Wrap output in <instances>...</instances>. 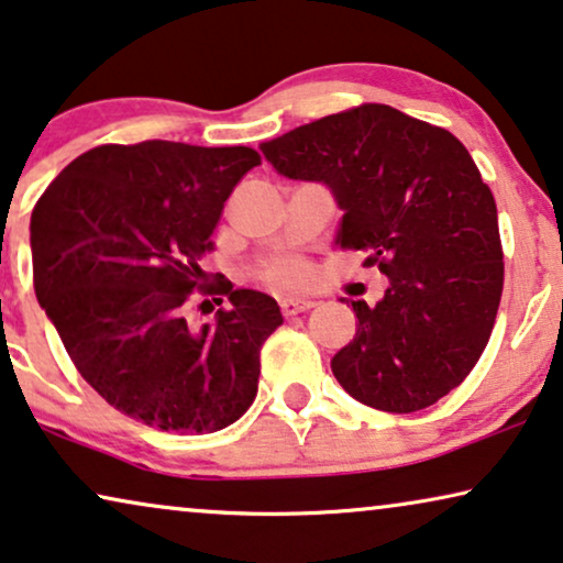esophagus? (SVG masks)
I'll use <instances>...</instances> for the list:
<instances>
[{"mask_svg": "<svg viewBox=\"0 0 563 563\" xmlns=\"http://www.w3.org/2000/svg\"><path fill=\"white\" fill-rule=\"evenodd\" d=\"M311 306H313V301H309V298H283L280 301V309L286 317H296V313L309 311Z\"/></svg>", "mask_w": 563, "mask_h": 563, "instance_id": "esophagus-1", "label": "esophagus"}]
</instances>
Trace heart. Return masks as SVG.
<instances>
[{
	"label": "heart",
	"mask_w": 563,
	"mask_h": 563,
	"mask_svg": "<svg viewBox=\"0 0 563 563\" xmlns=\"http://www.w3.org/2000/svg\"><path fill=\"white\" fill-rule=\"evenodd\" d=\"M265 277L277 288H298L309 280V265L301 260H280L265 269Z\"/></svg>",
	"instance_id": "b5f03b06"
}]
</instances>
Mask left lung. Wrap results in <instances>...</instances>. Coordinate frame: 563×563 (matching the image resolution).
Masks as SVG:
<instances>
[{
  "label": "left lung",
  "instance_id": "left-lung-1",
  "mask_svg": "<svg viewBox=\"0 0 563 563\" xmlns=\"http://www.w3.org/2000/svg\"><path fill=\"white\" fill-rule=\"evenodd\" d=\"M277 175L329 187L336 246L388 277L373 306L352 301L355 336L332 373L365 407L409 415L468 376L497 319V203L451 131L388 104H360L262 144Z\"/></svg>",
  "mask_w": 563,
  "mask_h": 563
}]
</instances>
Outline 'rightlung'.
<instances>
[{"instance_id":"obj_1","label":"right lung","mask_w":563,"mask_h":563,"mask_svg":"<svg viewBox=\"0 0 563 563\" xmlns=\"http://www.w3.org/2000/svg\"><path fill=\"white\" fill-rule=\"evenodd\" d=\"M257 164L246 146L110 144L77 156L37 200V303L81 378L141 424L208 434L257 396L260 350L283 324L275 298L227 280L211 294L229 309L211 324L187 321L200 254Z\"/></svg>"}]
</instances>
